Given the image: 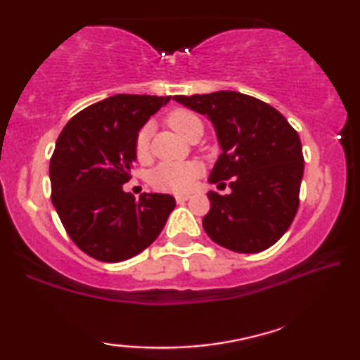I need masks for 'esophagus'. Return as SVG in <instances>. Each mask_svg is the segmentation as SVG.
<instances>
[{"mask_svg": "<svg viewBox=\"0 0 360 360\" xmlns=\"http://www.w3.org/2000/svg\"><path fill=\"white\" fill-rule=\"evenodd\" d=\"M190 198H191L190 195H176V196H175V200H176V202H179V205H181V202L188 201Z\"/></svg>", "mask_w": 360, "mask_h": 360, "instance_id": "obj_1", "label": "esophagus"}]
</instances>
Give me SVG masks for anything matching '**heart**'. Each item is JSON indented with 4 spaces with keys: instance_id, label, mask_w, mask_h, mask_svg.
Returning a JSON list of instances; mask_svg holds the SVG:
<instances>
[{
    "instance_id": "b5f03b06",
    "label": "heart",
    "mask_w": 360,
    "mask_h": 360,
    "mask_svg": "<svg viewBox=\"0 0 360 360\" xmlns=\"http://www.w3.org/2000/svg\"><path fill=\"white\" fill-rule=\"evenodd\" d=\"M167 124L175 129L180 136L186 138L196 124H201V120L190 110L176 108L167 115ZM150 129L148 124L136 133L134 138V154L138 160H148L150 153ZM200 165L193 162H164L155 167L149 175V184L159 191L185 193L193 188L195 180L200 175Z\"/></svg>"
}]
</instances>
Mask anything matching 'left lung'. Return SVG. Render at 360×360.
I'll list each match as a JSON object with an SVG mask.
<instances>
[{
    "label": "left lung",
    "mask_w": 360,
    "mask_h": 360,
    "mask_svg": "<svg viewBox=\"0 0 360 360\" xmlns=\"http://www.w3.org/2000/svg\"><path fill=\"white\" fill-rule=\"evenodd\" d=\"M174 98L214 124L222 153L210 181L231 180V195L207 193L206 233L237 253L269 248L299 210L304 175L299 134L274 107L247 94L219 91Z\"/></svg>",
    "instance_id": "1"
}]
</instances>
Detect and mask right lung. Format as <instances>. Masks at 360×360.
<instances>
[{"label":"right lung","mask_w":360,"mask_h":360,"mask_svg":"<svg viewBox=\"0 0 360 360\" xmlns=\"http://www.w3.org/2000/svg\"><path fill=\"white\" fill-rule=\"evenodd\" d=\"M169 96L117 94L66 123L50 159L51 202L77 248L105 263L136 257L159 237L175 198L124 193L134 138Z\"/></svg>","instance_id":"add662e5"}]
</instances>
